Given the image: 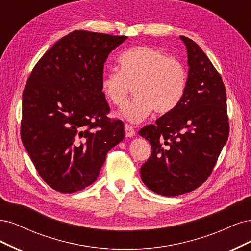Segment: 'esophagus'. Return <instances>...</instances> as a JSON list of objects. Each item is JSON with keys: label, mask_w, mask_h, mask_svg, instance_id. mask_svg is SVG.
Listing matches in <instances>:
<instances>
[{"label": "esophagus", "mask_w": 251, "mask_h": 251, "mask_svg": "<svg viewBox=\"0 0 251 251\" xmlns=\"http://www.w3.org/2000/svg\"><path fill=\"white\" fill-rule=\"evenodd\" d=\"M124 128H125V135H126V137H132L135 134L134 128L132 126L129 125V124H125Z\"/></svg>", "instance_id": "34e87169"}]
</instances>
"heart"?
<instances>
[{"label": "heart", "instance_id": "obj_1", "mask_svg": "<svg viewBox=\"0 0 251 251\" xmlns=\"http://www.w3.org/2000/svg\"><path fill=\"white\" fill-rule=\"evenodd\" d=\"M119 62L121 70L104 73L101 88L109 102L123 106L134 87L136 98L121 110L130 122H141L153 109L158 115L169 114L180 103L188 73L179 59L154 48L137 46L121 55Z\"/></svg>", "mask_w": 251, "mask_h": 251}]
</instances>
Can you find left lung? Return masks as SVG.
Here are the masks:
<instances>
[{
    "instance_id": "8db88e82",
    "label": "left lung",
    "mask_w": 251,
    "mask_h": 251,
    "mask_svg": "<svg viewBox=\"0 0 251 251\" xmlns=\"http://www.w3.org/2000/svg\"><path fill=\"white\" fill-rule=\"evenodd\" d=\"M180 38L187 47L190 67L182 99L155 125L139 131L151 145V155L141 167L142 180L163 196L199 188L212 174L229 134L220 74L195 42Z\"/></svg>"
}]
</instances>
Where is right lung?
Here are the masks:
<instances>
[{
  "instance_id": "add662e5",
  "label": "right lung",
  "mask_w": 251,
  "mask_h": 251,
  "mask_svg": "<svg viewBox=\"0 0 251 251\" xmlns=\"http://www.w3.org/2000/svg\"><path fill=\"white\" fill-rule=\"evenodd\" d=\"M127 36L83 30L54 44L23 92L22 142L39 176L60 193L96 181L107 152L124 139V124L107 117L101 88L104 62Z\"/></svg>"
}]
</instances>
